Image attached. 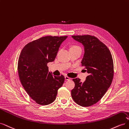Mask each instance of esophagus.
I'll use <instances>...</instances> for the list:
<instances>
[{"label": "esophagus", "instance_id": "obj_1", "mask_svg": "<svg viewBox=\"0 0 129 129\" xmlns=\"http://www.w3.org/2000/svg\"><path fill=\"white\" fill-rule=\"evenodd\" d=\"M64 78H65V80H69L70 79H71V78L67 76H64Z\"/></svg>", "mask_w": 129, "mask_h": 129}]
</instances>
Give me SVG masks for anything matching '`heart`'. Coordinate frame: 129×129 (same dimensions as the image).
<instances>
[{
  "instance_id": "obj_1",
  "label": "heart",
  "mask_w": 129,
  "mask_h": 129,
  "mask_svg": "<svg viewBox=\"0 0 129 129\" xmlns=\"http://www.w3.org/2000/svg\"><path fill=\"white\" fill-rule=\"evenodd\" d=\"M74 48H80V47L79 46H78L77 45H73L71 46V48H70V49H74Z\"/></svg>"
}]
</instances>
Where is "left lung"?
<instances>
[{
	"label": "left lung",
	"instance_id": "left-lung-1",
	"mask_svg": "<svg viewBox=\"0 0 129 129\" xmlns=\"http://www.w3.org/2000/svg\"><path fill=\"white\" fill-rule=\"evenodd\" d=\"M84 47L82 66L89 75L83 82L73 79L75 87L71 91L73 100L82 107H90L102 98L114 77V62L110 50L98 38L90 35L73 36Z\"/></svg>",
	"mask_w": 129,
	"mask_h": 129
}]
</instances>
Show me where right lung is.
Instances as JSON below:
<instances>
[{"label": "right lung", "mask_w": 129, "mask_h": 129, "mask_svg": "<svg viewBox=\"0 0 129 129\" xmlns=\"http://www.w3.org/2000/svg\"><path fill=\"white\" fill-rule=\"evenodd\" d=\"M67 36H46L29 42L19 57L18 72L21 83L37 103L46 105L56 99L64 77L53 76L47 63L55 60L61 43Z\"/></svg>", "instance_id": "right-lung-1"}]
</instances>
